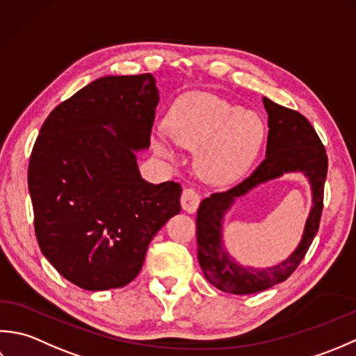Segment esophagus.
Masks as SVG:
<instances>
[{
    "mask_svg": "<svg viewBox=\"0 0 356 356\" xmlns=\"http://www.w3.org/2000/svg\"><path fill=\"white\" fill-rule=\"evenodd\" d=\"M200 201H201V197L195 188H184L183 195H181V207H183L188 213H193L195 210L198 209Z\"/></svg>",
    "mask_w": 356,
    "mask_h": 356,
    "instance_id": "1",
    "label": "esophagus"
}]
</instances>
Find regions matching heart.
<instances>
[{
    "instance_id": "obj_1",
    "label": "heart",
    "mask_w": 356,
    "mask_h": 356,
    "mask_svg": "<svg viewBox=\"0 0 356 356\" xmlns=\"http://www.w3.org/2000/svg\"><path fill=\"white\" fill-rule=\"evenodd\" d=\"M264 134V121L258 112L236 107L213 93L192 92L173 104L168 130L158 129L152 146L164 158L175 154L170 136L184 147H200L197 163L202 177L226 183L250 168Z\"/></svg>"
}]
</instances>
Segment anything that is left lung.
<instances>
[{
	"label": "left lung",
	"mask_w": 356,
	"mask_h": 356,
	"mask_svg": "<svg viewBox=\"0 0 356 356\" xmlns=\"http://www.w3.org/2000/svg\"><path fill=\"white\" fill-rule=\"evenodd\" d=\"M269 115L266 158L248 178L224 192H215L201 201L197 213L198 261L206 280L221 292L249 295L286 281L300 266L320 227L324 200V183L327 177V155L314 126L300 112L282 107L263 98ZM289 171H302L312 186V204L302 243L282 264L255 270L238 265L222 245L220 227L223 213L235 197L253 186L279 177Z\"/></svg>",
	"instance_id": "1"
}]
</instances>
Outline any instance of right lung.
<instances>
[{"instance_id":"1","label":"right lung","mask_w":356,"mask_h":356,"mask_svg":"<svg viewBox=\"0 0 356 356\" xmlns=\"http://www.w3.org/2000/svg\"><path fill=\"white\" fill-rule=\"evenodd\" d=\"M158 101L150 74L103 76L58 104L35 141V235L49 263L84 290L135 280L152 238L181 210L179 183H147L136 164Z\"/></svg>"}]
</instances>
